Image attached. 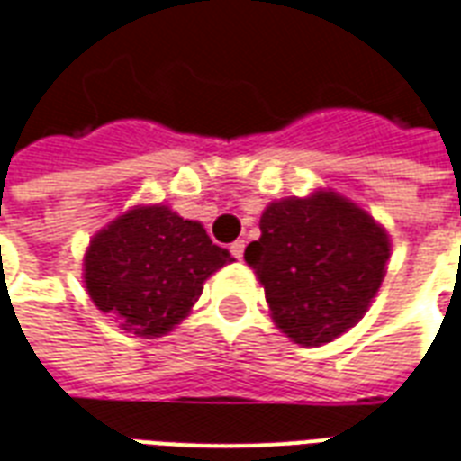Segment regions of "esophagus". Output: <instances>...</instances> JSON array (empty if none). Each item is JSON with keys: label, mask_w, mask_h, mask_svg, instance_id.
Returning <instances> with one entry per match:
<instances>
[{"label": "esophagus", "mask_w": 461, "mask_h": 461, "mask_svg": "<svg viewBox=\"0 0 461 461\" xmlns=\"http://www.w3.org/2000/svg\"><path fill=\"white\" fill-rule=\"evenodd\" d=\"M244 247H247V244H244V240H237V241H234V244H231V247H230L231 257H234V258H241V257H244Z\"/></svg>", "instance_id": "esophagus-1"}]
</instances>
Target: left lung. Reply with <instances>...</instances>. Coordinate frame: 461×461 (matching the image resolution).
Instances as JSON below:
<instances>
[{"label": "left lung", "mask_w": 461, "mask_h": 461, "mask_svg": "<svg viewBox=\"0 0 461 461\" xmlns=\"http://www.w3.org/2000/svg\"><path fill=\"white\" fill-rule=\"evenodd\" d=\"M244 251L276 327L303 347L332 342L359 322L386 276L391 241L359 204L332 190L285 197L261 214Z\"/></svg>", "instance_id": "8db88e82"}]
</instances>
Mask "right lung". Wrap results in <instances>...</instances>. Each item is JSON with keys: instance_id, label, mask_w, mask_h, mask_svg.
<instances>
[{"instance_id": "obj_1", "label": "right lung", "mask_w": 461, "mask_h": 461, "mask_svg": "<svg viewBox=\"0 0 461 461\" xmlns=\"http://www.w3.org/2000/svg\"><path fill=\"white\" fill-rule=\"evenodd\" d=\"M231 261L200 221L166 204H139L92 237L85 288L126 332L161 337L190 312L204 281Z\"/></svg>"}]
</instances>
